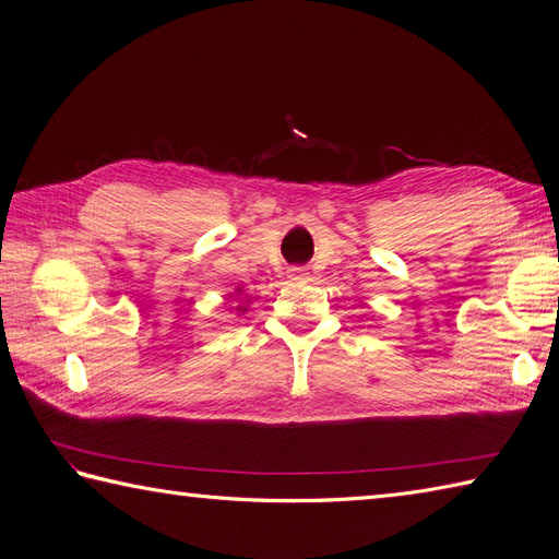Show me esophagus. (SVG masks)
<instances>
[{
    "label": "esophagus",
    "instance_id": "34e87169",
    "mask_svg": "<svg viewBox=\"0 0 559 559\" xmlns=\"http://www.w3.org/2000/svg\"><path fill=\"white\" fill-rule=\"evenodd\" d=\"M286 277H289L292 282H300V280H308V270H306V267H298V265H294V267H289V270H286Z\"/></svg>",
    "mask_w": 559,
    "mask_h": 559
}]
</instances>
